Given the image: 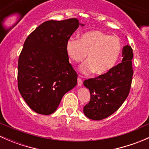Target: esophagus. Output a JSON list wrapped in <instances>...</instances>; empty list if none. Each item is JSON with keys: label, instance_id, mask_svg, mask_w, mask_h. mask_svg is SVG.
I'll return each instance as SVG.
<instances>
[{"label": "esophagus", "instance_id": "esophagus-1", "mask_svg": "<svg viewBox=\"0 0 149 149\" xmlns=\"http://www.w3.org/2000/svg\"><path fill=\"white\" fill-rule=\"evenodd\" d=\"M82 84H83V81L81 80V79L79 77L78 78V86H82Z\"/></svg>", "mask_w": 149, "mask_h": 149}]
</instances>
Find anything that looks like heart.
<instances>
[{"label":"heart","instance_id":"1","mask_svg":"<svg viewBox=\"0 0 149 149\" xmlns=\"http://www.w3.org/2000/svg\"><path fill=\"white\" fill-rule=\"evenodd\" d=\"M66 52L75 63L87 61L80 68L84 74L94 73L103 75L114 68L120 55L122 43L117 36L100 30H91L81 34L80 40L70 38L66 42Z\"/></svg>","mask_w":149,"mask_h":149}]
</instances>
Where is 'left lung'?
<instances>
[{
    "instance_id": "obj_1",
    "label": "left lung",
    "mask_w": 149,
    "mask_h": 149,
    "mask_svg": "<svg viewBox=\"0 0 149 149\" xmlns=\"http://www.w3.org/2000/svg\"><path fill=\"white\" fill-rule=\"evenodd\" d=\"M122 56V63L108 73L84 81L91 94L89 102L84 107V113L89 119L101 120L110 116L128 96L133 75L131 47L125 46Z\"/></svg>"
}]
</instances>
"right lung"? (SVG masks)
<instances>
[{"label": "right lung", "mask_w": 149, "mask_h": 149, "mask_svg": "<svg viewBox=\"0 0 149 149\" xmlns=\"http://www.w3.org/2000/svg\"><path fill=\"white\" fill-rule=\"evenodd\" d=\"M79 25L76 18L47 21L25 40L18 62V88L37 113H53L64 94L77 84L65 46Z\"/></svg>", "instance_id": "right-lung-1"}]
</instances>
